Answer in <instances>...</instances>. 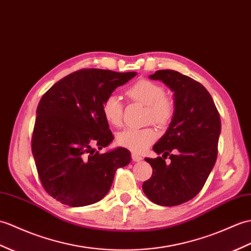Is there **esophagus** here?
<instances>
[{"instance_id":"esophagus-1","label":"esophagus","mask_w":251,"mask_h":251,"mask_svg":"<svg viewBox=\"0 0 251 251\" xmlns=\"http://www.w3.org/2000/svg\"><path fill=\"white\" fill-rule=\"evenodd\" d=\"M131 158H132L133 161H141L143 159L142 156H140V155H138L136 153H132L131 154Z\"/></svg>"}]
</instances>
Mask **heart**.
<instances>
[{"mask_svg": "<svg viewBox=\"0 0 251 251\" xmlns=\"http://www.w3.org/2000/svg\"><path fill=\"white\" fill-rule=\"evenodd\" d=\"M128 97L144 104L148 108L147 119L159 126L169 124L174 115V102L165 95L164 87L148 79H141L128 87ZM102 114L111 125L120 126L123 118V103L121 98L114 94L106 97L102 103ZM157 132L152 127L128 128L118 133L116 142L132 152H142L152 144Z\"/></svg>", "mask_w": 251, "mask_h": 251, "instance_id": "b5f03b06", "label": "heart"}]
</instances>
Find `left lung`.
<instances>
[{
	"label": "left lung",
	"instance_id": "8db88e82",
	"mask_svg": "<svg viewBox=\"0 0 251 251\" xmlns=\"http://www.w3.org/2000/svg\"><path fill=\"white\" fill-rule=\"evenodd\" d=\"M150 78L162 81L174 93V115L165 135L153 147L162 157L145 158L153 174L142 189L156 204L174 206L199 194L214 168L220 116L207 90L188 75L164 69ZM167 155L172 159L169 165L164 160Z\"/></svg>",
	"mask_w": 251,
	"mask_h": 251
}]
</instances>
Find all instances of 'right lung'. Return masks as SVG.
<instances>
[{
  "mask_svg": "<svg viewBox=\"0 0 251 251\" xmlns=\"http://www.w3.org/2000/svg\"><path fill=\"white\" fill-rule=\"evenodd\" d=\"M136 72L80 69L52 85L36 110L32 153L43 187L55 200L85 206L106 196L115 171L131 160L118 148L99 154L113 135L102 114L106 97L127 83Z\"/></svg>",
  "mask_w": 251,
  "mask_h": 251,
  "instance_id": "obj_1",
  "label": "right lung"
}]
</instances>
